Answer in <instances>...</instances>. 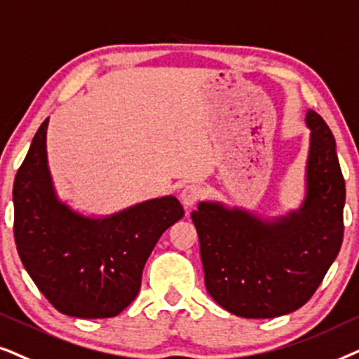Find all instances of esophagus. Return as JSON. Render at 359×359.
I'll return each mask as SVG.
<instances>
[{"label": "esophagus", "mask_w": 359, "mask_h": 359, "mask_svg": "<svg viewBox=\"0 0 359 359\" xmlns=\"http://www.w3.org/2000/svg\"><path fill=\"white\" fill-rule=\"evenodd\" d=\"M205 195V189L202 187L200 184H189L185 185L182 194H180V198H182V203L185 207H192L198 202V200H202Z\"/></svg>", "instance_id": "34e87169"}]
</instances>
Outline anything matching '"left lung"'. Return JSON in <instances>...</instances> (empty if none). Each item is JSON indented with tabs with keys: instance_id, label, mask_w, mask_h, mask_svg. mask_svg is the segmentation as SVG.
<instances>
[{
	"instance_id": "1",
	"label": "left lung",
	"mask_w": 359,
	"mask_h": 359,
	"mask_svg": "<svg viewBox=\"0 0 359 359\" xmlns=\"http://www.w3.org/2000/svg\"><path fill=\"white\" fill-rule=\"evenodd\" d=\"M307 197L299 212L261 222L243 210L202 202L192 212L205 287L243 318H274L302 307L322 284L343 241L345 179L337 142L309 109Z\"/></svg>"
}]
</instances>
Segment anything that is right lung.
<instances>
[{
	"mask_svg": "<svg viewBox=\"0 0 359 359\" xmlns=\"http://www.w3.org/2000/svg\"><path fill=\"white\" fill-rule=\"evenodd\" d=\"M46 119L13 185L14 241L37 289L60 313L109 318L136 299L162 233L184 217L175 197L88 218L60 203L47 167Z\"/></svg>",
	"mask_w": 359,
	"mask_h": 359,
	"instance_id": "add662e5",
	"label": "right lung"
}]
</instances>
